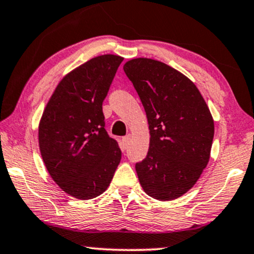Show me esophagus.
<instances>
[{"instance_id":"obj_1","label":"esophagus","mask_w":254,"mask_h":254,"mask_svg":"<svg viewBox=\"0 0 254 254\" xmlns=\"http://www.w3.org/2000/svg\"><path fill=\"white\" fill-rule=\"evenodd\" d=\"M130 139H131V136H130V134H127V136L122 138V142H123V145H124L125 147H127V146L129 145V144H130Z\"/></svg>"}]
</instances>
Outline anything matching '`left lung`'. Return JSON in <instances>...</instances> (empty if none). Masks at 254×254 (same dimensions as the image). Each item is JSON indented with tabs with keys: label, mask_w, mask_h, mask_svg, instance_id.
Segmentation results:
<instances>
[{
	"label": "left lung",
	"mask_w": 254,
	"mask_h": 254,
	"mask_svg": "<svg viewBox=\"0 0 254 254\" xmlns=\"http://www.w3.org/2000/svg\"><path fill=\"white\" fill-rule=\"evenodd\" d=\"M146 112L150 146L136 163L143 190L158 200L188 192L210 159L214 123L193 83L159 61L134 59L123 66Z\"/></svg>",
	"instance_id": "1"
}]
</instances>
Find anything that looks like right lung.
Instances as JSON below:
<instances>
[{"label": "right lung", "instance_id": "obj_1", "mask_svg": "<svg viewBox=\"0 0 254 254\" xmlns=\"http://www.w3.org/2000/svg\"><path fill=\"white\" fill-rule=\"evenodd\" d=\"M122 61L103 55L72 70L57 85L40 122L38 143L48 172L63 191L83 200L107 190L122 158L103 114Z\"/></svg>", "mask_w": 254, "mask_h": 254}]
</instances>
